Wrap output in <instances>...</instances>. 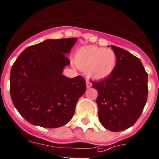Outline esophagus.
<instances>
[{"label": "esophagus", "mask_w": 159, "mask_h": 159, "mask_svg": "<svg viewBox=\"0 0 159 159\" xmlns=\"http://www.w3.org/2000/svg\"><path fill=\"white\" fill-rule=\"evenodd\" d=\"M86 84H87V88L90 87H91V85H92L91 82H90V81L89 80H86Z\"/></svg>", "instance_id": "1"}]
</instances>
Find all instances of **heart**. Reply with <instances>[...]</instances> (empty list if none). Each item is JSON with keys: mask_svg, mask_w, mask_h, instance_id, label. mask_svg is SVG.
<instances>
[{"mask_svg": "<svg viewBox=\"0 0 159 159\" xmlns=\"http://www.w3.org/2000/svg\"><path fill=\"white\" fill-rule=\"evenodd\" d=\"M75 62L79 69L87 71L89 76L104 80L114 72L117 58L111 49L90 46L80 48L77 51Z\"/></svg>", "mask_w": 159, "mask_h": 159, "instance_id": "1", "label": "heart"}]
</instances>
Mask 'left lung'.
Wrapping results in <instances>:
<instances>
[{"instance_id": "1", "label": "left lung", "mask_w": 159, "mask_h": 159, "mask_svg": "<svg viewBox=\"0 0 159 159\" xmlns=\"http://www.w3.org/2000/svg\"><path fill=\"white\" fill-rule=\"evenodd\" d=\"M117 62L110 76L91 82L98 90L97 104L101 125L119 132L134 125L148 98V73L141 61L129 51L111 45Z\"/></svg>"}]
</instances>
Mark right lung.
Masks as SVG:
<instances>
[{"instance_id": "add662e5", "label": "right lung", "mask_w": 159, "mask_h": 159, "mask_svg": "<svg viewBox=\"0 0 159 159\" xmlns=\"http://www.w3.org/2000/svg\"><path fill=\"white\" fill-rule=\"evenodd\" d=\"M77 38L46 40L25 48L13 64L10 94L19 114L30 123L58 128L72 119L77 101L86 91L81 75H62Z\"/></svg>"}]
</instances>
